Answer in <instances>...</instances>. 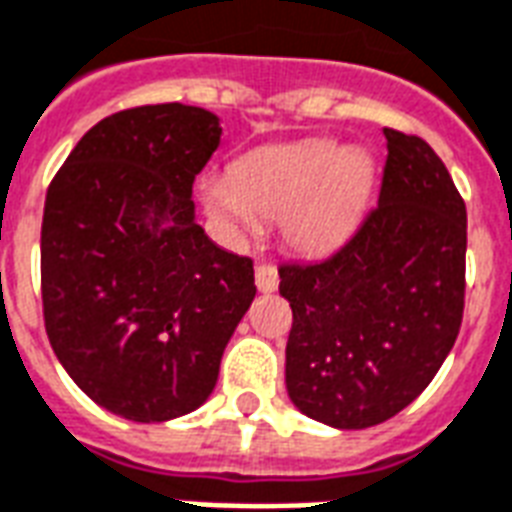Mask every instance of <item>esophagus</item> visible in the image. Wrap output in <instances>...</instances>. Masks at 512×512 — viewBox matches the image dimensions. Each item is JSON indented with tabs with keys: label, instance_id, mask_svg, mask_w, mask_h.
Segmentation results:
<instances>
[{
	"label": "esophagus",
	"instance_id": "obj_1",
	"mask_svg": "<svg viewBox=\"0 0 512 512\" xmlns=\"http://www.w3.org/2000/svg\"><path fill=\"white\" fill-rule=\"evenodd\" d=\"M278 283H280V275L275 264H259V267H256V288H259V291L270 294V291L278 288Z\"/></svg>",
	"mask_w": 512,
	"mask_h": 512
}]
</instances>
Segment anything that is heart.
Here are the masks:
<instances>
[{
  "instance_id": "1",
  "label": "heart",
  "mask_w": 512,
  "mask_h": 512,
  "mask_svg": "<svg viewBox=\"0 0 512 512\" xmlns=\"http://www.w3.org/2000/svg\"><path fill=\"white\" fill-rule=\"evenodd\" d=\"M375 186V161L337 142L305 140L248 153L234 172L202 183L210 213L240 232L283 221V237L302 253L343 245L359 226Z\"/></svg>"
}]
</instances>
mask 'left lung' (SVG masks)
Instances as JSON below:
<instances>
[{
	"label": "left lung",
	"mask_w": 512,
	"mask_h": 512,
	"mask_svg": "<svg viewBox=\"0 0 512 512\" xmlns=\"http://www.w3.org/2000/svg\"><path fill=\"white\" fill-rule=\"evenodd\" d=\"M378 207L321 261L280 264L286 388L305 416L367 429L424 391L459 337L467 207L440 156L383 129Z\"/></svg>",
	"instance_id": "8db88e82"
}]
</instances>
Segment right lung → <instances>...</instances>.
I'll return each mask as SVG.
<instances>
[{
	"mask_svg": "<svg viewBox=\"0 0 512 512\" xmlns=\"http://www.w3.org/2000/svg\"><path fill=\"white\" fill-rule=\"evenodd\" d=\"M218 145L210 110L132 107L88 129L48 186L45 332L69 378L129 421L197 410L256 297L253 261L194 221L191 188Z\"/></svg>",
	"mask_w": 512,
	"mask_h": 512,
	"instance_id": "right-lung-1",
	"label": "right lung"
}]
</instances>
